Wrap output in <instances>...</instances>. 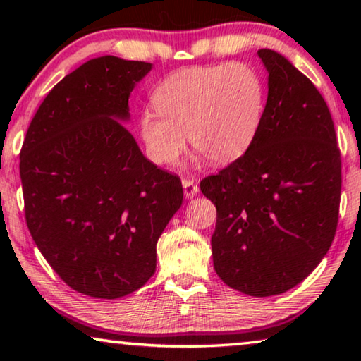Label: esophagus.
Masks as SVG:
<instances>
[{
    "instance_id": "1",
    "label": "esophagus",
    "mask_w": 361,
    "mask_h": 361,
    "mask_svg": "<svg viewBox=\"0 0 361 361\" xmlns=\"http://www.w3.org/2000/svg\"><path fill=\"white\" fill-rule=\"evenodd\" d=\"M183 189H185V197L186 199H192L199 192V186L195 185L194 180H191V178L183 180Z\"/></svg>"
}]
</instances>
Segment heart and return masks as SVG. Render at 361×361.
<instances>
[{
	"mask_svg": "<svg viewBox=\"0 0 361 361\" xmlns=\"http://www.w3.org/2000/svg\"><path fill=\"white\" fill-rule=\"evenodd\" d=\"M157 113L145 111L138 132L157 166H173L186 149L226 166L253 145L266 106L264 82L253 66H195L167 76L152 92Z\"/></svg>",
	"mask_w": 361,
	"mask_h": 361,
	"instance_id": "heart-1",
	"label": "heart"
}]
</instances>
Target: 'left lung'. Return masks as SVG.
<instances>
[{
  "label": "left lung",
  "mask_w": 361,
  "mask_h": 361,
  "mask_svg": "<svg viewBox=\"0 0 361 361\" xmlns=\"http://www.w3.org/2000/svg\"><path fill=\"white\" fill-rule=\"evenodd\" d=\"M261 127L245 154L200 181L216 207L215 271L226 285L266 298L301 283L328 253L341 200L331 113L315 85L271 49Z\"/></svg>",
  "instance_id": "8db88e82"
}]
</instances>
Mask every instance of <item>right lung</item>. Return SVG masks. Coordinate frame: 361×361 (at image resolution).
<instances>
[{
  "label": "right lung",
  "mask_w": 361,
  "mask_h": 361,
  "mask_svg": "<svg viewBox=\"0 0 361 361\" xmlns=\"http://www.w3.org/2000/svg\"><path fill=\"white\" fill-rule=\"evenodd\" d=\"M151 63L103 56L66 75L36 111L20 152L36 247L82 295L116 299L156 272V243L180 210L178 176L126 129L129 97Z\"/></svg>",
  "instance_id": "obj_1"
}]
</instances>
